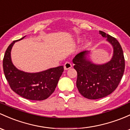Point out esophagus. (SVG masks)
Listing matches in <instances>:
<instances>
[{"instance_id":"obj_1","label":"esophagus","mask_w":130,"mask_h":130,"mask_svg":"<svg viewBox=\"0 0 130 130\" xmlns=\"http://www.w3.org/2000/svg\"><path fill=\"white\" fill-rule=\"evenodd\" d=\"M72 67V63L70 61H67L65 64H64V69L65 70H69Z\"/></svg>"}]
</instances>
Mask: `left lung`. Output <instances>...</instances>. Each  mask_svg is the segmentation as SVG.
Instances as JSON below:
<instances>
[{"mask_svg":"<svg viewBox=\"0 0 130 130\" xmlns=\"http://www.w3.org/2000/svg\"><path fill=\"white\" fill-rule=\"evenodd\" d=\"M103 37L113 48V54L108 62L95 64L87 58L90 51H83L73 59L77 72L76 87L85 98L90 100L102 98L111 94L118 86L125 71V58L118 41L102 31Z\"/></svg>","mask_w":130,"mask_h":130,"instance_id":"1","label":"left lung"}]
</instances>
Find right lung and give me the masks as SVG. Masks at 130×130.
Returning a JSON list of instances; mask_svg holds the SVG:
<instances>
[{"mask_svg":"<svg viewBox=\"0 0 130 130\" xmlns=\"http://www.w3.org/2000/svg\"><path fill=\"white\" fill-rule=\"evenodd\" d=\"M13 41L5 51L3 59L4 75L11 89L22 97L30 100H43L48 98L55 90L63 67L52 68L37 73H27L17 69L11 60V50Z\"/></svg>","mask_w":130,"mask_h":130,"instance_id":"add662e5","label":"right lung"}]
</instances>
